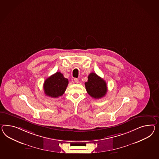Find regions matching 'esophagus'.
Returning <instances> with one entry per match:
<instances>
[{
    "mask_svg": "<svg viewBox=\"0 0 159 159\" xmlns=\"http://www.w3.org/2000/svg\"><path fill=\"white\" fill-rule=\"evenodd\" d=\"M74 82H75V83L78 84V83L79 82V80H78V78H74Z\"/></svg>",
    "mask_w": 159,
    "mask_h": 159,
    "instance_id": "obj_1",
    "label": "esophagus"
}]
</instances>
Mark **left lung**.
Instances as JSON below:
<instances>
[{
	"label": "left lung",
	"instance_id": "obj_1",
	"mask_svg": "<svg viewBox=\"0 0 159 159\" xmlns=\"http://www.w3.org/2000/svg\"><path fill=\"white\" fill-rule=\"evenodd\" d=\"M88 78V81L85 83L88 93L96 99L104 97L107 92L106 81L94 73L90 74Z\"/></svg>",
	"mask_w": 159,
	"mask_h": 159
}]
</instances>
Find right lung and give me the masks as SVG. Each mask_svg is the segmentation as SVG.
Returning <instances> with one entry per match:
<instances>
[{"label": "right lung", "mask_w": 159, "mask_h": 159, "mask_svg": "<svg viewBox=\"0 0 159 159\" xmlns=\"http://www.w3.org/2000/svg\"><path fill=\"white\" fill-rule=\"evenodd\" d=\"M69 81L61 72H57L45 80L43 88L47 96L57 98L62 96L68 85Z\"/></svg>", "instance_id": "right-lung-1"}]
</instances>
